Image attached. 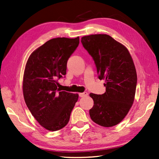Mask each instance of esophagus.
<instances>
[{
  "label": "esophagus",
  "instance_id": "1",
  "mask_svg": "<svg viewBox=\"0 0 159 159\" xmlns=\"http://www.w3.org/2000/svg\"><path fill=\"white\" fill-rule=\"evenodd\" d=\"M88 95V93L87 92H84V93H79V97H87Z\"/></svg>",
  "mask_w": 159,
  "mask_h": 159
}]
</instances>
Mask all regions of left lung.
I'll list each match as a JSON object with an SVG mask.
<instances>
[{"label":"left lung","instance_id":"left-lung-1","mask_svg":"<svg viewBox=\"0 0 159 159\" xmlns=\"http://www.w3.org/2000/svg\"><path fill=\"white\" fill-rule=\"evenodd\" d=\"M81 43L93 58L98 79L105 80V93L89 94L94 101L90 116L95 123L111 127L124 119L134 102L137 76L133 58L128 49L109 35L84 36Z\"/></svg>","mask_w":159,"mask_h":159}]
</instances>
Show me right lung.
Instances as JSON below:
<instances>
[{
  "label": "right lung",
  "instance_id": "1",
  "mask_svg": "<svg viewBox=\"0 0 159 159\" xmlns=\"http://www.w3.org/2000/svg\"><path fill=\"white\" fill-rule=\"evenodd\" d=\"M79 37L55 38L31 53L26 62L22 91L31 114L44 129L60 130L68 124L79 94L62 91L57 79L66 73L67 61Z\"/></svg>",
  "mask_w": 159,
  "mask_h": 159
}]
</instances>
